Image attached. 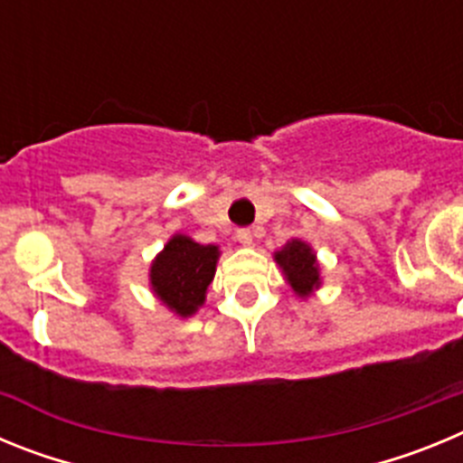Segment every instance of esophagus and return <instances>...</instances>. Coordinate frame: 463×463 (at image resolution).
<instances>
[{
	"mask_svg": "<svg viewBox=\"0 0 463 463\" xmlns=\"http://www.w3.org/2000/svg\"><path fill=\"white\" fill-rule=\"evenodd\" d=\"M252 239H255V236H252L250 229H239V232H236V241H239L241 245H252Z\"/></svg>",
	"mask_w": 463,
	"mask_h": 463,
	"instance_id": "34e87169",
	"label": "esophagus"
}]
</instances>
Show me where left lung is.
<instances>
[{
  "instance_id": "left-lung-1",
  "label": "left lung",
  "mask_w": 463,
  "mask_h": 463,
  "mask_svg": "<svg viewBox=\"0 0 463 463\" xmlns=\"http://www.w3.org/2000/svg\"><path fill=\"white\" fill-rule=\"evenodd\" d=\"M273 260H276L278 269L282 271L285 282L298 298L313 297L322 288L320 261H317V255L306 241H288L280 250L273 252Z\"/></svg>"
}]
</instances>
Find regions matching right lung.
<instances>
[{
	"instance_id": "add662e5",
	"label": "right lung",
	"mask_w": 463,
	"mask_h": 463,
	"mask_svg": "<svg viewBox=\"0 0 463 463\" xmlns=\"http://www.w3.org/2000/svg\"><path fill=\"white\" fill-rule=\"evenodd\" d=\"M218 260V245H202L185 234H174L150 264V289L171 313L192 317L206 301Z\"/></svg>"
}]
</instances>
